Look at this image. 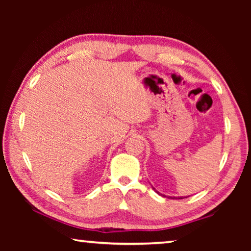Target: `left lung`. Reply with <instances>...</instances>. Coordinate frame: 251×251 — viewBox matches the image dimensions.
<instances>
[{
	"mask_svg": "<svg viewBox=\"0 0 251 251\" xmlns=\"http://www.w3.org/2000/svg\"><path fill=\"white\" fill-rule=\"evenodd\" d=\"M151 188L152 189H154L155 190V192L157 193V194H158V195H160V196L161 197H166V198H171V199H184V198H187V197H173V196H166V195H163V194H160L159 192H157V190L154 188V187H152L151 186Z\"/></svg>",
	"mask_w": 251,
	"mask_h": 251,
	"instance_id": "8db88e82",
	"label": "left lung"
}]
</instances>
